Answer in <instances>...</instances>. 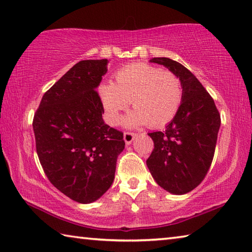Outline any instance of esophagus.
I'll return each instance as SVG.
<instances>
[{"instance_id": "obj_1", "label": "esophagus", "mask_w": 252, "mask_h": 252, "mask_svg": "<svg viewBox=\"0 0 252 252\" xmlns=\"http://www.w3.org/2000/svg\"><path fill=\"white\" fill-rule=\"evenodd\" d=\"M136 134L135 132H131V131H125L124 132V140H125V144L126 145H130L132 140L135 139Z\"/></svg>"}]
</instances>
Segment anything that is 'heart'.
I'll return each mask as SVG.
<instances>
[{
	"label": "heart",
	"mask_w": 252,
	"mask_h": 252,
	"mask_svg": "<svg viewBox=\"0 0 252 252\" xmlns=\"http://www.w3.org/2000/svg\"><path fill=\"white\" fill-rule=\"evenodd\" d=\"M107 121L114 125L130 102L132 111L124 118V125L147 124L158 128L177 115L183 99L181 80L172 71L147 63H134L121 69L113 83L99 87Z\"/></svg>",
	"instance_id": "heart-1"
}]
</instances>
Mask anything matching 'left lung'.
<instances>
[{"mask_svg":"<svg viewBox=\"0 0 252 252\" xmlns=\"http://www.w3.org/2000/svg\"><path fill=\"white\" fill-rule=\"evenodd\" d=\"M181 80L183 99L177 115L163 131L149 132L155 148L147 159L155 181L182 195L200 184L214 158L220 115L214 99L191 71L169 58H153Z\"/></svg>","mask_w":252,"mask_h":252,"instance_id":"obj_1","label":"left lung"}]
</instances>
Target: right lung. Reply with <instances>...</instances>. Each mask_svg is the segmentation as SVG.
<instances>
[{"mask_svg":"<svg viewBox=\"0 0 252 252\" xmlns=\"http://www.w3.org/2000/svg\"><path fill=\"white\" fill-rule=\"evenodd\" d=\"M107 59L82 60L42 96L35 113L36 150L51 184L81 204L98 200L114 181L123 132L104 123L96 91Z\"/></svg>","mask_w":252,"mask_h":252,"instance_id":"right-lung-1","label":"right lung"}]
</instances>
